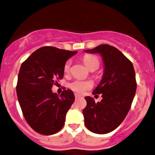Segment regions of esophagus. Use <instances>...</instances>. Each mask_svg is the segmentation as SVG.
I'll return each instance as SVG.
<instances>
[{
	"label": "esophagus",
	"instance_id": "1",
	"mask_svg": "<svg viewBox=\"0 0 155 155\" xmlns=\"http://www.w3.org/2000/svg\"><path fill=\"white\" fill-rule=\"evenodd\" d=\"M74 95H75V98H76V99H79V98L81 97V95H79V94H77V93H75Z\"/></svg>",
	"mask_w": 155,
	"mask_h": 155
}]
</instances>
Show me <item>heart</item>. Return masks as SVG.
<instances>
[{"instance_id":"heart-1","label":"heart","mask_w":155,"mask_h":155,"mask_svg":"<svg viewBox=\"0 0 155 155\" xmlns=\"http://www.w3.org/2000/svg\"><path fill=\"white\" fill-rule=\"evenodd\" d=\"M83 62L89 69L94 67L98 68L99 66V59L96 56H92V55H86V56H83ZM70 60L66 61V63L64 65V67H63L65 73H69V69H70ZM69 86L74 92H78V93H83L85 91L92 87V82L88 80L76 79V80L71 82Z\"/></svg>"}]
</instances>
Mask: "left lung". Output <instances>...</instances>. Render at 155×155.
Returning a JSON list of instances; mask_svg holds the SVG:
<instances>
[{"label": "left lung", "mask_w": 155, "mask_h": 155, "mask_svg": "<svg viewBox=\"0 0 155 155\" xmlns=\"http://www.w3.org/2000/svg\"><path fill=\"white\" fill-rule=\"evenodd\" d=\"M86 52L101 54L105 68L102 80L92 92L102 95L101 102L95 103L93 98H85V125L95 134H107L119 126L130 110L137 88L135 73L132 63L110 45H99Z\"/></svg>", "instance_id": "obj_1"}]
</instances>
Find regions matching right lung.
Wrapping results in <instances>:
<instances>
[{
  "mask_svg": "<svg viewBox=\"0 0 155 155\" xmlns=\"http://www.w3.org/2000/svg\"><path fill=\"white\" fill-rule=\"evenodd\" d=\"M76 53L43 47L21 65L16 87L17 98L27 122L40 134H53L64 125L74 94L67 89L59 96L51 89L63 78L66 60Z\"/></svg>",
  "mask_w": 155,
  "mask_h": 155,
  "instance_id": "obj_1",
  "label": "right lung"
}]
</instances>
